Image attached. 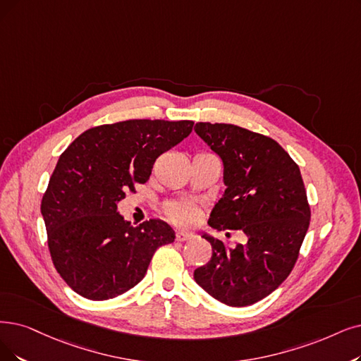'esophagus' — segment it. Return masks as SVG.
I'll use <instances>...</instances> for the list:
<instances>
[{
	"mask_svg": "<svg viewBox=\"0 0 361 361\" xmlns=\"http://www.w3.org/2000/svg\"><path fill=\"white\" fill-rule=\"evenodd\" d=\"M191 238H194V235L191 233H185V231H178V233H176V240L178 241H188Z\"/></svg>",
	"mask_w": 361,
	"mask_h": 361,
	"instance_id": "1",
	"label": "esophagus"
}]
</instances>
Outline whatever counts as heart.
<instances>
[{
	"label": "heart",
	"mask_w": 361,
	"mask_h": 361,
	"mask_svg": "<svg viewBox=\"0 0 361 361\" xmlns=\"http://www.w3.org/2000/svg\"><path fill=\"white\" fill-rule=\"evenodd\" d=\"M169 218L182 226H191L200 219V209L190 203H170L166 206Z\"/></svg>",
	"instance_id": "b5f03b06"
}]
</instances>
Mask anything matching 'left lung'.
Segmentation results:
<instances>
[{"mask_svg": "<svg viewBox=\"0 0 361 361\" xmlns=\"http://www.w3.org/2000/svg\"><path fill=\"white\" fill-rule=\"evenodd\" d=\"M194 130L224 163L226 190L209 225L246 235L226 247L204 234L212 257L194 279L222 304L247 307L276 290L298 261L311 218L304 180L290 155L268 136L222 123H197Z\"/></svg>", "mask_w": 361, "mask_h": 361, "instance_id": "1", "label": "left lung"}]
</instances>
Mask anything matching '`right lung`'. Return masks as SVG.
Here are the masks:
<instances>
[{"label": "right lung", "instance_id": "right-lung-1", "mask_svg": "<svg viewBox=\"0 0 361 361\" xmlns=\"http://www.w3.org/2000/svg\"><path fill=\"white\" fill-rule=\"evenodd\" d=\"M190 120H127L81 133L62 152L41 214L56 271L72 290L106 300L130 290L155 250L175 241L160 219L135 226L117 212L136 183H145L155 160L192 132Z\"/></svg>", "mask_w": 361, "mask_h": 361}]
</instances>
